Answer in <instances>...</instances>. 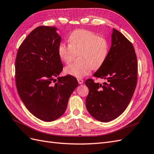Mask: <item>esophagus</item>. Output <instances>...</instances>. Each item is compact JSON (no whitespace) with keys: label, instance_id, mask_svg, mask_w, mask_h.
<instances>
[{"label":"esophagus","instance_id":"obj_1","mask_svg":"<svg viewBox=\"0 0 154 154\" xmlns=\"http://www.w3.org/2000/svg\"><path fill=\"white\" fill-rule=\"evenodd\" d=\"M77 81H78V82H79V85L82 84V82H83V80H82V79H78Z\"/></svg>","mask_w":154,"mask_h":154}]
</instances>
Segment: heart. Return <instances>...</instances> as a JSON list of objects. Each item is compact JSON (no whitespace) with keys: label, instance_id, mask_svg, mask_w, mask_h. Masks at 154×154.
<instances>
[{"label":"heart","instance_id":"b5f03b06","mask_svg":"<svg viewBox=\"0 0 154 154\" xmlns=\"http://www.w3.org/2000/svg\"><path fill=\"white\" fill-rule=\"evenodd\" d=\"M69 43L62 42L58 47L60 60L68 64L79 54V63L72 64L64 68V73L81 79L88 75L91 70L98 69L103 66L109 54V44L103 37L91 31L79 29L69 35Z\"/></svg>","mask_w":154,"mask_h":154}]
</instances>
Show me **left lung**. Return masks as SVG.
Masks as SVG:
<instances>
[{
  "mask_svg": "<svg viewBox=\"0 0 154 154\" xmlns=\"http://www.w3.org/2000/svg\"><path fill=\"white\" fill-rule=\"evenodd\" d=\"M111 47L105 63L94 76L103 79V85L89 79L85 85L89 89L86 107L90 115L102 122L119 116L127 108L137 82V59L128 39L113 29Z\"/></svg>",
  "mask_w": 154,
  "mask_h": 154,
  "instance_id": "obj_1",
  "label": "left lung"
}]
</instances>
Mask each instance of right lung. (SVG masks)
<instances>
[{"instance_id":"1","label":"right lung","mask_w":154,"mask_h":154,"mask_svg":"<svg viewBox=\"0 0 154 154\" xmlns=\"http://www.w3.org/2000/svg\"><path fill=\"white\" fill-rule=\"evenodd\" d=\"M57 30L47 26L34 29L19 47L15 59L19 95L34 116L45 122L57 120L65 112L79 85L72 75L58 77L63 65L58 54L61 37Z\"/></svg>"}]
</instances>
